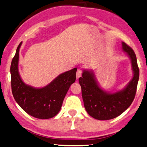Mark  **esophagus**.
Masks as SVG:
<instances>
[{"mask_svg":"<svg viewBox=\"0 0 147 147\" xmlns=\"http://www.w3.org/2000/svg\"><path fill=\"white\" fill-rule=\"evenodd\" d=\"M82 70L81 69H78L77 70V71H76V78H80L82 75Z\"/></svg>","mask_w":147,"mask_h":147,"instance_id":"34e87169","label":"esophagus"}]
</instances>
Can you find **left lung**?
<instances>
[{
	"instance_id": "1",
	"label": "left lung",
	"mask_w": 147,
	"mask_h": 147,
	"mask_svg": "<svg viewBox=\"0 0 147 147\" xmlns=\"http://www.w3.org/2000/svg\"><path fill=\"white\" fill-rule=\"evenodd\" d=\"M123 50L131 60L134 76L123 90L109 93L99 87L92 72L83 71L78 79L81 86L84 108L88 115L100 121L115 119L121 115L132 104L135 97L138 78V69L134 51L125 42H122Z\"/></svg>"
}]
</instances>
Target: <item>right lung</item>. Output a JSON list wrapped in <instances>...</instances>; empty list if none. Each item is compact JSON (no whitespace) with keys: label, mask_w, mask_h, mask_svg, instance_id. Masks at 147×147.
Instances as JSON below:
<instances>
[{"label":"right lung","mask_w":147,"mask_h":147,"mask_svg":"<svg viewBox=\"0 0 147 147\" xmlns=\"http://www.w3.org/2000/svg\"><path fill=\"white\" fill-rule=\"evenodd\" d=\"M16 49L11 65V88L13 96L18 105L26 113L40 119H51L61 110L64 98L70 86L76 80L77 69L61 74L50 84L41 88L28 86L22 81L18 73L19 49Z\"/></svg>","instance_id":"add662e5"}]
</instances>
